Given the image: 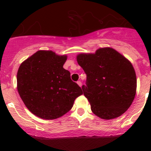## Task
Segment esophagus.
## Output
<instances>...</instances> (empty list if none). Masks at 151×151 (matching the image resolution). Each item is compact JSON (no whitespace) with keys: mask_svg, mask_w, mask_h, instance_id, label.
I'll return each instance as SVG.
<instances>
[{"mask_svg":"<svg viewBox=\"0 0 151 151\" xmlns=\"http://www.w3.org/2000/svg\"><path fill=\"white\" fill-rule=\"evenodd\" d=\"M77 84H78V85H79L80 87H82V82H81V81H78V82H77Z\"/></svg>","mask_w":151,"mask_h":151,"instance_id":"esophagus-1","label":"esophagus"}]
</instances>
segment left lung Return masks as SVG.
Here are the masks:
<instances>
[{
  "instance_id": "8db88e82",
  "label": "left lung",
  "mask_w": 151,
  "mask_h": 151,
  "mask_svg": "<svg viewBox=\"0 0 151 151\" xmlns=\"http://www.w3.org/2000/svg\"><path fill=\"white\" fill-rule=\"evenodd\" d=\"M77 62L87 76L82 88L91 111L104 119L123 114L136 94L137 78L132 63L110 47L78 54Z\"/></svg>"
}]
</instances>
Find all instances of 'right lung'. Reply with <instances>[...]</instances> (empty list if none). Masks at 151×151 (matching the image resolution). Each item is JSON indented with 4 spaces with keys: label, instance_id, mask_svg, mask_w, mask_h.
I'll list each match as a JSON object with an SVG mask.
<instances>
[{
    "label": "right lung",
    "instance_id": "right-lung-1",
    "mask_svg": "<svg viewBox=\"0 0 151 151\" xmlns=\"http://www.w3.org/2000/svg\"><path fill=\"white\" fill-rule=\"evenodd\" d=\"M67 56L38 50L22 63L17 72V90L34 115L44 119L59 118L71 110L83 94L63 68Z\"/></svg>",
    "mask_w": 151,
    "mask_h": 151
}]
</instances>
